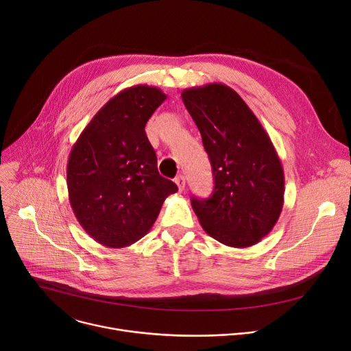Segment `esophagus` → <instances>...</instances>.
Segmentation results:
<instances>
[{
	"label": "esophagus",
	"instance_id": "esophagus-1",
	"mask_svg": "<svg viewBox=\"0 0 351 351\" xmlns=\"http://www.w3.org/2000/svg\"><path fill=\"white\" fill-rule=\"evenodd\" d=\"M175 183L178 184V189H179V192H183V191H184L186 182H184V176H183V175L176 176V178H175Z\"/></svg>",
	"mask_w": 351,
	"mask_h": 351
}]
</instances>
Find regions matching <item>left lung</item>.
<instances>
[{
  "instance_id": "obj_1",
  "label": "left lung",
  "mask_w": 351,
  "mask_h": 351,
  "mask_svg": "<svg viewBox=\"0 0 351 351\" xmlns=\"http://www.w3.org/2000/svg\"><path fill=\"white\" fill-rule=\"evenodd\" d=\"M182 100L212 163L215 189L192 197L210 237L245 248L272 230L284 206L285 176L272 141L239 93L223 83L184 88Z\"/></svg>"
}]
</instances>
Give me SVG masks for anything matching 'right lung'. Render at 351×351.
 Returning a JSON list of instances; mask_svg holds the SVG:
<instances>
[{"mask_svg":"<svg viewBox=\"0 0 351 351\" xmlns=\"http://www.w3.org/2000/svg\"><path fill=\"white\" fill-rule=\"evenodd\" d=\"M167 100L160 88L121 90L93 117L67 160V192L87 234L110 248L143 239L178 186L162 178L145 134L147 121Z\"/></svg>","mask_w":351,"mask_h":351,"instance_id":"1","label":"right lung"}]
</instances>
